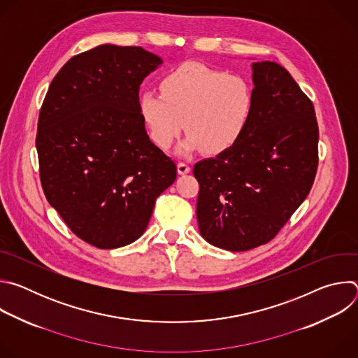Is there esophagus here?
I'll return each mask as SVG.
<instances>
[{
    "label": "esophagus",
    "mask_w": 358,
    "mask_h": 358,
    "mask_svg": "<svg viewBox=\"0 0 358 358\" xmlns=\"http://www.w3.org/2000/svg\"><path fill=\"white\" fill-rule=\"evenodd\" d=\"M177 171H178V174L184 176V174H188V173L191 171V169H189V166L185 164V163H178V164H177Z\"/></svg>",
    "instance_id": "34e87169"
}]
</instances>
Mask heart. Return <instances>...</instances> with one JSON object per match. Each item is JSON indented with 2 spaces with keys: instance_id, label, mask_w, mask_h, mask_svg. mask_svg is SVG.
<instances>
[{
  "instance_id": "b5f03b06",
  "label": "heart",
  "mask_w": 358,
  "mask_h": 358,
  "mask_svg": "<svg viewBox=\"0 0 358 358\" xmlns=\"http://www.w3.org/2000/svg\"><path fill=\"white\" fill-rule=\"evenodd\" d=\"M160 87L140 93L138 112L151 140L163 150L185 126L188 134L178 155L196 150L221 155L241 140L252 120L255 92L241 75L185 62L169 71Z\"/></svg>"
}]
</instances>
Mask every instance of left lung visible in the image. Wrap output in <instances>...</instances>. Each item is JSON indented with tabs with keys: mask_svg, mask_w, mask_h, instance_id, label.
<instances>
[{
	"mask_svg": "<svg viewBox=\"0 0 358 358\" xmlns=\"http://www.w3.org/2000/svg\"><path fill=\"white\" fill-rule=\"evenodd\" d=\"M255 110L241 140L194 166L196 220L211 245L242 252L269 242L309 195L317 171L313 103L279 64H252Z\"/></svg>",
	"mask_w": 358,
	"mask_h": 358,
	"instance_id": "8db88e82",
	"label": "left lung"
}]
</instances>
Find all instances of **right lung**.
Segmentation results:
<instances>
[{
    "instance_id": "right-lung-1",
    "label": "right lung",
    "mask_w": 358,
    "mask_h": 358,
    "mask_svg": "<svg viewBox=\"0 0 358 358\" xmlns=\"http://www.w3.org/2000/svg\"><path fill=\"white\" fill-rule=\"evenodd\" d=\"M163 59L141 46L99 45L71 58L38 120L48 202L85 242L115 249L145 231L157 196L177 177L138 112V90Z\"/></svg>"
}]
</instances>
